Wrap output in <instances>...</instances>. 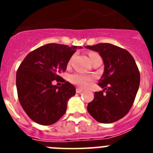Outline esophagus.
Segmentation results:
<instances>
[{"instance_id": "esophagus-1", "label": "esophagus", "mask_w": 153, "mask_h": 153, "mask_svg": "<svg viewBox=\"0 0 153 153\" xmlns=\"http://www.w3.org/2000/svg\"><path fill=\"white\" fill-rule=\"evenodd\" d=\"M76 93H81V92L83 91V89L79 88V87H77V88L76 89Z\"/></svg>"}]
</instances>
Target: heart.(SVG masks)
Returning <instances> with one entry per match:
<instances>
[{
  "instance_id": "obj_1",
  "label": "heart",
  "mask_w": 153,
  "mask_h": 153,
  "mask_svg": "<svg viewBox=\"0 0 153 153\" xmlns=\"http://www.w3.org/2000/svg\"><path fill=\"white\" fill-rule=\"evenodd\" d=\"M98 57H100V56L96 53H90V58L91 61ZM71 60H72V59L70 60L69 64H70ZM69 80H70V83H72L73 84L76 85V86H78L79 87H86L93 80V78L92 76H89L80 74V73H74V74H70L69 76Z\"/></svg>"
}]
</instances>
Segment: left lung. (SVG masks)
<instances>
[{"label":"left lung","mask_w":153,"mask_h":153,"mask_svg":"<svg viewBox=\"0 0 153 153\" xmlns=\"http://www.w3.org/2000/svg\"><path fill=\"white\" fill-rule=\"evenodd\" d=\"M102 58L104 72L87 110L97 121L112 123L128 113L134 102L140 83V74L134 58L126 50L110 44L86 46Z\"/></svg>","instance_id":"left-lung-1"}]
</instances>
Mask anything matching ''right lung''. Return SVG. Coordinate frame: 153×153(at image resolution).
Instances as JSON below:
<instances>
[{
  "label": "right lung",
  "mask_w": 153,
  "mask_h": 153,
  "mask_svg": "<svg viewBox=\"0 0 153 153\" xmlns=\"http://www.w3.org/2000/svg\"><path fill=\"white\" fill-rule=\"evenodd\" d=\"M76 48V46L46 44L28 53L20 65L16 75L19 101L36 123L52 125L67 111V101L75 95L76 88L63 79L61 86L53 85L52 82L62 78L59 74L67 70Z\"/></svg>",
  "instance_id": "obj_1"
}]
</instances>
